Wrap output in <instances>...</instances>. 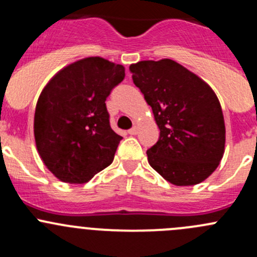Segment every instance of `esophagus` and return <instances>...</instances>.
<instances>
[{
    "label": "esophagus",
    "mask_w": 257,
    "mask_h": 257,
    "mask_svg": "<svg viewBox=\"0 0 257 257\" xmlns=\"http://www.w3.org/2000/svg\"><path fill=\"white\" fill-rule=\"evenodd\" d=\"M128 133L131 134V136H136V134H138V126H137V125H134L133 128H132V129H129V131H128Z\"/></svg>",
    "instance_id": "esophagus-1"
}]
</instances>
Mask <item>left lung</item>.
<instances>
[{
    "instance_id": "8db88e82",
    "label": "left lung",
    "mask_w": 257,
    "mask_h": 257,
    "mask_svg": "<svg viewBox=\"0 0 257 257\" xmlns=\"http://www.w3.org/2000/svg\"><path fill=\"white\" fill-rule=\"evenodd\" d=\"M129 69L160 131L147 152L150 167L177 186L205 180L225 152L224 115L214 90L169 58L141 61Z\"/></svg>"
}]
</instances>
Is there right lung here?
<instances>
[{"label":"right lung","mask_w":257,"mask_h":257,"mask_svg":"<svg viewBox=\"0 0 257 257\" xmlns=\"http://www.w3.org/2000/svg\"><path fill=\"white\" fill-rule=\"evenodd\" d=\"M125 77L121 64L87 57L57 72L41 92L33 121L37 152L57 179L84 184L112 164L121 137L105 99Z\"/></svg>","instance_id":"1"}]
</instances>
